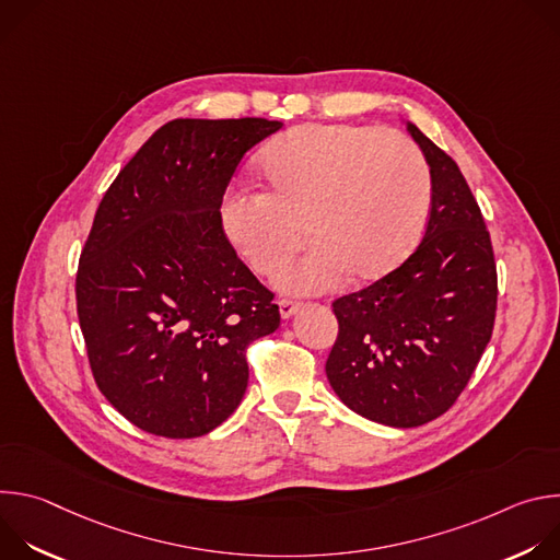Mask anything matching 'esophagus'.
<instances>
[{"label": "esophagus", "mask_w": 560, "mask_h": 560, "mask_svg": "<svg viewBox=\"0 0 560 560\" xmlns=\"http://www.w3.org/2000/svg\"><path fill=\"white\" fill-rule=\"evenodd\" d=\"M296 310H299V303H296V301L279 299V312H281V316H283V318H290Z\"/></svg>", "instance_id": "obj_1"}]
</instances>
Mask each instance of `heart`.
<instances>
[{
    "label": "heart",
    "mask_w": 560,
    "mask_h": 560,
    "mask_svg": "<svg viewBox=\"0 0 560 560\" xmlns=\"http://www.w3.org/2000/svg\"><path fill=\"white\" fill-rule=\"evenodd\" d=\"M270 184L232 190L221 225L253 270L272 275L307 230L305 253L277 281L290 292L335 288L350 268L370 279L415 246L430 208L423 150L394 128L305 124L279 137L261 156Z\"/></svg>",
    "instance_id": "b5f03b06"
}]
</instances>
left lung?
Segmentation results:
<instances>
[{"mask_svg": "<svg viewBox=\"0 0 560 560\" xmlns=\"http://www.w3.org/2000/svg\"><path fill=\"white\" fill-rule=\"evenodd\" d=\"M432 208L423 242L389 275L332 303L339 337L326 374L357 415L419 428L447 412L494 330L497 264L481 208L454 159L415 124Z\"/></svg>", "mask_w": 560, "mask_h": 560, "instance_id": "obj_1", "label": "left lung"}]
</instances>
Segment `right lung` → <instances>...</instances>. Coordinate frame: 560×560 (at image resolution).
<instances>
[{
  "instance_id": "add662e5",
  "label": "right lung",
  "mask_w": 560,
  "mask_h": 560,
  "mask_svg": "<svg viewBox=\"0 0 560 560\" xmlns=\"http://www.w3.org/2000/svg\"><path fill=\"white\" fill-rule=\"evenodd\" d=\"M283 124L173 119L106 190L79 257V326L97 387L143 432L195 439L242 404L246 350L275 294L236 257L221 201L244 154Z\"/></svg>"
}]
</instances>
